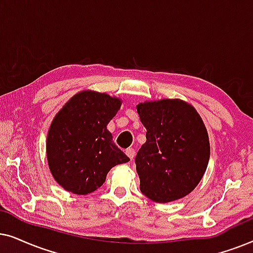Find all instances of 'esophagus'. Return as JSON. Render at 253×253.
<instances>
[{
  "label": "esophagus",
  "instance_id": "1",
  "mask_svg": "<svg viewBox=\"0 0 253 253\" xmlns=\"http://www.w3.org/2000/svg\"><path fill=\"white\" fill-rule=\"evenodd\" d=\"M126 155L130 158V160H133L134 156H135V150H134L133 148H128V149L126 150Z\"/></svg>",
  "mask_w": 253,
  "mask_h": 253
}]
</instances>
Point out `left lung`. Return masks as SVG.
<instances>
[{"mask_svg": "<svg viewBox=\"0 0 253 253\" xmlns=\"http://www.w3.org/2000/svg\"><path fill=\"white\" fill-rule=\"evenodd\" d=\"M146 127V143L135 157L140 190L155 203L186 197L197 187L210 161V139L191 104L161 99L136 106Z\"/></svg>", "mask_w": 253, "mask_h": 253, "instance_id": "8db88e82", "label": "left lung"}]
</instances>
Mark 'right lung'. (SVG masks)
<instances>
[{
    "label": "right lung",
    "mask_w": 253,
    "mask_h": 253,
    "mask_svg": "<svg viewBox=\"0 0 253 253\" xmlns=\"http://www.w3.org/2000/svg\"><path fill=\"white\" fill-rule=\"evenodd\" d=\"M121 100L85 90L76 93L50 124L46 141L50 173L74 194H89L102 186L107 172L129 158L112 141L107 124Z\"/></svg>",
    "instance_id": "obj_1"
}]
</instances>
